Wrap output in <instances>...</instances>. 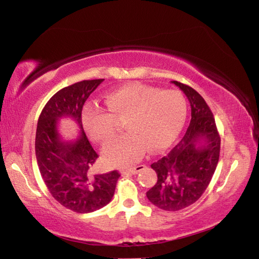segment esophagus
<instances>
[{
	"instance_id": "esophagus-1",
	"label": "esophagus",
	"mask_w": 259,
	"mask_h": 259,
	"mask_svg": "<svg viewBox=\"0 0 259 259\" xmlns=\"http://www.w3.org/2000/svg\"><path fill=\"white\" fill-rule=\"evenodd\" d=\"M145 168V165L144 164H139V165H136L133 166V168H129V169H125L122 171V174H131V175H136L138 174L139 171H142V170Z\"/></svg>"
}]
</instances>
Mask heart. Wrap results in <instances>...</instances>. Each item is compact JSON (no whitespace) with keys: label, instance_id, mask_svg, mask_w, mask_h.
<instances>
[{"label":"heart","instance_id":"heart-1","mask_svg":"<svg viewBox=\"0 0 259 259\" xmlns=\"http://www.w3.org/2000/svg\"><path fill=\"white\" fill-rule=\"evenodd\" d=\"M109 108L89 103L83 107L82 124L95 143L105 145L116 133V119H124L129 131L104 148L108 165H128L150 147L159 151L169 146L181 133L187 116V102L177 90L129 83L105 96Z\"/></svg>","mask_w":259,"mask_h":259}]
</instances>
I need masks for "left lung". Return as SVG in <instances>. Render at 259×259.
<instances>
[{
	"label": "left lung",
	"mask_w": 259,
	"mask_h": 259,
	"mask_svg": "<svg viewBox=\"0 0 259 259\" xmlns=\"http://www.w3.org/2000/svg\"><path fill=\"white\" fill-rule=\"evenodd\" d=\"M172 83L191 104V123L181 142L151 165L157 182L146 193L153 204L168 211L186 208L201 198L216 170L221 151L216 122L202 96L181 82Z\"/></svg>",
	"instance_id": "left-lung-1"
}]
</instances>
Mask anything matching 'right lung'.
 <instances>
[{
	"label": "right lung",
	"mask_w": 259,
	"mask_h": 259,
	"mask_svg": "<svg viewBox=\"0 0 259 259\" xmlns=\"http://www.w3.org/2000/svg\"><path fill=\"white\" fill-rule=\"evenodd\" d=\"M103 81L85 80L59 90L42 109L37 122L35 154L43 181L61 205L78 213L96 211L111 202L120 177L116 170L93 175L98 154L82 128L83 105ZM63 117H71L80 126L75 141L61 138L58 122Z\"/></svg>",
	"instance_id": "right-lung-1"
}]
</instances>
